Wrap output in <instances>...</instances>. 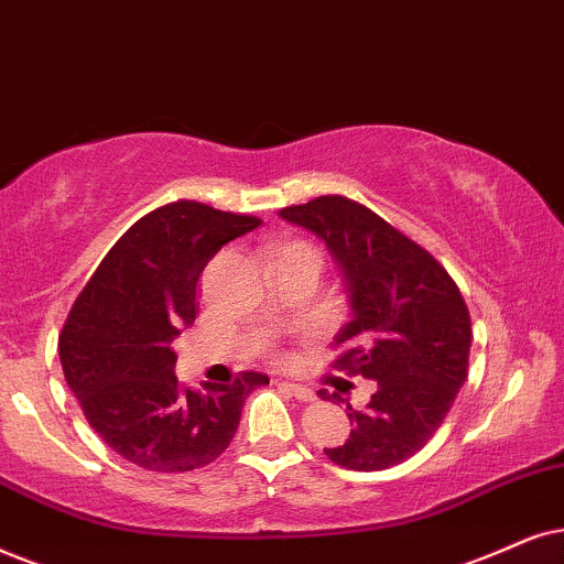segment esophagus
I'll use <instances>...</instances> for the list:
<instances>
[{
	"mask_svg": "<svg viewBox=\"0 0 564 564\" xmlns=\"http://www.w3.org/2000/svg\"><path fill=\"white\" fill-rule=\"evenodd\" d=\"M281 384L296 398V401H315V390L304 388V384H296V382H281Z\"/></svg>",
	"mask_w": 564,
	"mask_h": 564,
	"instance_id": "1",
	"label": "esophagus"
}]
</instances>
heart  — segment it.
I'll use <instances>...</instances> for the list:
<instances>
[{"instance_id":"1","label":"heart","mask_w":564,"mask_h":564,"mask_svg":"<svg viewBox=\"0 0 564 564\" xmlns=\"http://www.w3.org/2000/svg\"><path fill=\"white\" fill-rule=\"evenodd\" d=\"M291 247H306V249H312L310 245H291Z\"/></svg>"}]
</instances>
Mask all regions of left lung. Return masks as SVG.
Here are the masks:
<instances>
[{
	"label": "left lung",
	"instance_id": "8db88e82",
	"mask_svg": "<svg viewBox=\"0 0 564 564\" xmlns=\"http://www.w3.org/2000/svg\"><path fill=\"white\" fill-rule=\"evenodd\" d=\"M281 218L317 234L346 275L351 319L335 335L333 348H346L333 367L377 382L365 411L346 405L354 430L325 455L351 471L398 466L434 437L466 382L471 315L460 289L424 247L356 199L323 195Z\"/></svg>",
	"mask_w": 564,
	"mask_h": 564
}]
</instances>
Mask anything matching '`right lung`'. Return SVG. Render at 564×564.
<instances>
[{"instance_id":"obj_1","label":"right lung","mask_w":564,"mask_h":564,"mask_svg":"<svg viewBox=\"0 0 564 564\" xmlns=\"http://www.w3.org/2000/svg\"><path fill=\"white\" fill-rule=\"evenodd\" d=\"M262 224L195 199L132 224L77 294L59 333L64 380L113 453L159 474L208 466L237 434L241 405L268 375L189 390L171 340L197 317V281L220 247Z\"/></svg>"}]
</instances>
